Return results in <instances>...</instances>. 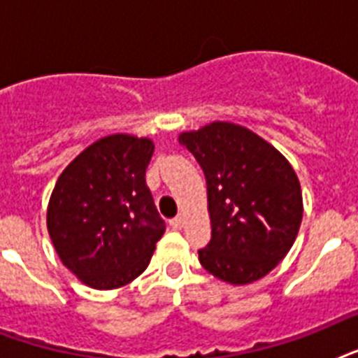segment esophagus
Instances as JSON below:
<instances>
[{
    "instance_id": "esophagus-1",
    "label": "esophagus",
    "mask_w": 358,
    "mask_h": 358,
    "mask_svg": "<svg viewBox=\"0 0 358 358\" xmlns=\"http://www.w3.org/2000/svg\"><path fill=\"white\" fill-rule=\"evenodd\" d=\"M171 224H173V229H184V224H185V219L184 215H176V217L171 221Z\"/></svg>"
}]
</instances>
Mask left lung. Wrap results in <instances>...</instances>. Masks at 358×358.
I'll list each match as a JSON object with an SVG mask.
<instances>
[{
  "mask_svg": "<svg viewBox=\"0 0 358 358\" xmlns=\"http://www.w3.org/2000/svg\"><path fill=\"white\" fill-rule=\"evenodd\" d=\"M178 143L206 176L212 239L202 267L224 282L260 280L292 249L301 221V184L289 162L260 135L234 122L182 131Z\"/></svg>",
  "mask_w": 358,
  "mask_h": 358,
  "instance_id": "8db88e82",
  "label": "left lung"
}]
</instances>
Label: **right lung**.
I'll list each match as a JSON object with an SVG mask.
<instances>
[{
  "mask_svg": "<svg viewBox=\"0 0 358 358\" xmlns=\"http://www.w3.org/2000/svg\"><path fill=\"white\" fill-rule=\"evenodd\" d=\"M152 154L148 137L108 135L55 182L48 232L64 267L91 288L117 289L139 277L165 232L145 180Z\"/></svg>",
  "mask_w": 358,
  "mask_h": 358,
  "instance_id": "add662e5",
  "label": "right lung"
}]
</instances>
